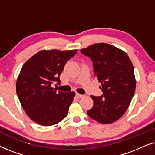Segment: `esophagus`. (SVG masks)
<instances>
[{"instance_id":"34e87169","label":"esophagus","mask_w":155,"mask_h":155,"mask_svg":"<svg viewBox=\"0 0 155 155\" xmlns=\"http://www.w3.org/2000/svg\"><path fill=\"white\" fill-rule=\"evenodd\" d=\"M84 95L80 94H79V93H76V97H78V98H81V97H82Z\"/></svg>"}]
</instances>
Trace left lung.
Returning a JSON list of instances; mask_svg holds the SVG:
<instances>
[{"label":"left lung","mask_w":155,"mask_h":155,"mask_svg":"<svg viewBox=\"0 0 155 155\" xmlns=\"http://www.w3.org/2000/svg\"><path fill=\"white\" fill-rule=\"evenodd\" d=\"M80 51L92 61L94 75L103 92L101 97L90 96L94 104L87 113L101 124L116 121L128 109L136 87L130 58L124 51L106 43L92 44Z\"/></svg>","instance_id":"1"}]
</instances>
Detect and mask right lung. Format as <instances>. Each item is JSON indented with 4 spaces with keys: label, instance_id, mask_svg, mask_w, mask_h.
<instances>
[{
    "label": "right lung",
    "instance_id": "1",
    "mask_svg": "<svg viewBox=\"0 0 155 155\" xmlns=\"http://www.w3.org/2000/svg\"><path fill=\"white\" fill-rule=\"evenodd\" d=\"M77 51L41 50L23 65L17 80L16 92L25 113L33 121L49 126L66 117L75 93L57 92L51 84L61 83L60 75L65 63Z\"/></svg>",
    "mask_w": 155,
    "mask_h": 155
}]
</instances>
